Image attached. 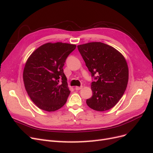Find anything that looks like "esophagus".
<instances>
[{"mask_svg":"<svg viewBox=\"0 0 153 153\" xmlns=\"http://www.w3.org/2000/svg\"><path fill=\"white\" fill-rule=\"evenodd\" d=\"M82 86H81V87H78V86H76V87H75V89L76 90V91H78V90H80V89H82Z\"/></svg>","mask_w":153,"mask_h":153,"instance_id":"esophagus-1","label":"esophagus"}]
</instances>
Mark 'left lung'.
I'll return each mask as SVG.
<instances>
[{
  "mask_svg": "<svg viewBox=\"0 0 153 153\" xmlns=\"http://www.w3.org/2000/svg\"><path fill=\"white\" fill-rule=\"evenodd\" d=\"M85 65L96 82H92V96L87 105L98 112L108 110L122 98L128 82V66L123 55L101 42L77 46Z\"/></svg>",
  "mask_w": 153,
  "mask_h": 153,
  "instance_id": "1",
  "label": "left lung"
}]
</instances>
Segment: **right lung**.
Here are the masks:
<instances>
[{
  "mask_svg": "<svg viewBox=\"0 0 153 153\" xmlns=\"http://www.w3.org/2000/svg\"><path fill=\"white\" fill-rule=\"evenodd\" d=\"M76 47L61 42L47 43L34 50L27 60L23 72L25 88L39 108L54 112L66 103L70 91L62 68Z\"/></svg>",
  "mask_w": 153,
  "mask_h": 153,
  "instance_id": "right-lung-1",
  "label": "right lung"
}]
</instances>
